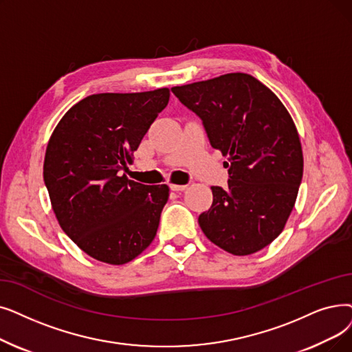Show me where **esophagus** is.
I'll use <instances>...</instances> for the list:
<instances>
[{"mask_svg": "<svg viewBox=\"0 0 352 352\" xmlns=\"http://www.w3.org/2000/svg\"><path fill=\"white\" fill-rule=\"evenodd\" d=\"M170 188L173 191H184L187 190V186H178V184H170Z\"/></svg>", "mask_w": 352, "mask_h": 352, "instance_id": "esophagus-1", "label": "esophagus"}]
</instances>
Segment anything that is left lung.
<instances>
[{"instance_id":"left-lung-1","label":"left lung","mask_w":352,"mask_h":352,"mask_svg":"<svg viewBox=\"0 0 352 352\" xmlns=\"http://www.w3.org/2000/svg\"><path fill=\"white\" fill-rule=\"evenodd\" d=\"M171 90L201 118L211 146L227 157L228 187H211L212 204L198 217L203 233L234 256L262 250L282 233L302 181V145L292 116L248 73Z\"/></svg>"}]
</instances>
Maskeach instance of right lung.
<instances>
[{
    "mask_svg": "<svg viewBox=\"0 0 352 352\" xmlns=\"http://www.w3.org/2000/svg\"><path fill=\"white\" fill-rule=\"evenodd\" d=\"M170 100V89L90 95L65 113L45 149L43 177L63 232L90 257L125 265L157 236L168 186L125 174Z\"/></svg>",
    "mask_w": 352,
    "mask_h": 352,
    "instance_id": "obj_1",
    "label": "right lung"
}]
</instances>
